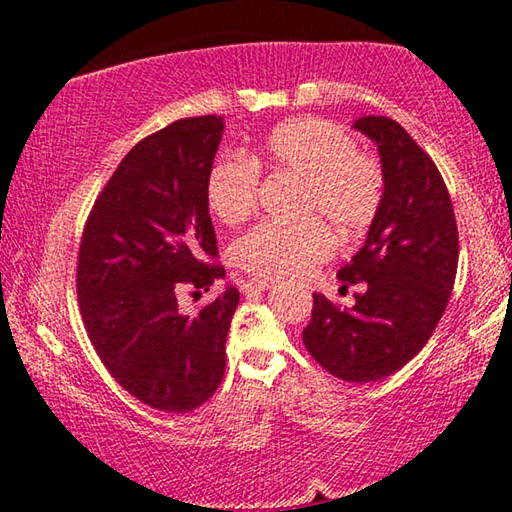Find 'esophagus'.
Instances as JSON below:
<instances>
[{"instance_id": "obj_1", "label": "esophagus", "mask_w": 512, "mask_h": 512, "mask_svg": "<svg viewBox=\"0 0 512 512\" xmlns=\"http://www.w3.org/2000/svg\"><path fill=\"white\" fill-rule=\"evenodd\" d=\"M248 293L250 291H268V289H273V282H268V280H259V277H255V280H250V282H246V287H244Z\"/></svg>"}]
</instances>
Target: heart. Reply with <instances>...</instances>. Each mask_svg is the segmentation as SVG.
Here are the masks:
<instances>
[{
	"mask_svg": "<svg viewBox=\"0 0 512 512\" xmlns=\"http://www.w3.org/2000/svg\"><path fill=\"white\" fill-rule=\"evenodd\" d=\"M214 162L205 201L216 221L237 225L255 212L259 169L302 180L300 225L262 223L237 239V264L266 280H300L334 253L324 225L343 239L370 228L384 198V173L334 121L300 117L275 126L250 153Z\"/></svg>",
	"mask_w": 512,
	"mask_h": 512,
	"instance_id": "heart-1",
	"label": "heart"
}]
</instances>
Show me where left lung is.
I'll return each instance as SVG.
<instances>
[{"label": "left lung", "instance_id": "1", "mask_svg": "<svg viewBox=\"0 0 512 512\" xmlns=\"http://www.w3.org/2000/svg\"><path fill=\"white\" fill-rule=\"evenodd\" d=\"M359 131L377 144L384 198L357 255L339 271L348 284L366 282L352 309L314 293L307 352L329 375L368 384L406 366L436 329L458 266V230L445 180L413 137L388 117H359Z\"/></svg>", "mask_w": 512, "mask_h": 512}]
</instances>
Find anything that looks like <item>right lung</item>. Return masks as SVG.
Instances as JSON below:
<instances>
[{
  "label": "right lung",
  "instance_id": "add662e5",
  "mask_svg": "<svg viewBox=\"0 0 512 512\" xmlns=\"http://www.w3.org/2000/svg\"><path fill=\"white\" fill-rule=\"evenodd\" d=\"M223 117H187L137 142L103 187L83 230L76 293L90 341L121 388L151 409L189 413L225 372L239 291L225 287L198 314L183 289L225 277L205 201Z\"/></svg>",
  "mask_w": 512,
  "mask_h": 512
}]
</instances>
